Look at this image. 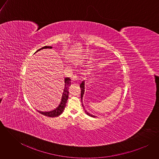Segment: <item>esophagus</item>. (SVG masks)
Wrapping results in <instances>:
<instances>
[{"label": "esophagus", "instance_id": "esophagus-1", "mask_svg": "<svg viewBox=\"0 0 159 159\" xmlns=\"http://www.w3.org/2000/svg\"><path fill=\"white\" fill-rule=\"evenodd\" d=\"M78 80H79V78L76 75H74L71 76V80L73 81H78Z\"/></svg>", "mask_w": 159, "mask_h": 159}]
</instances>
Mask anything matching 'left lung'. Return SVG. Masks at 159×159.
<instances>
[{
    "mask_svg": "<svg viewBox=\"0 0 159 159\" xmlns=\"http://www.w3.org/2000/svg\"><path fill=\"white\" fill-rule=\"evenodd\" d=\"M80 88H81V102H82V100H83V95H84V81H83L81 83V84H80ZM83 107V105H82ZM86 113L87 114L88 116H91V117H95V116L92 115L90 113H89L88 112H87L86 111H85Z\"/></svg>",
    "mask_w": 159,
    "mask_h": 159,
    "instance_id": "left-lung-1",
    "label": "left lung"
}]
</instances>
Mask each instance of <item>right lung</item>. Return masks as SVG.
I'll return each mask as SVG.
<instances>
[{"label":"right lung","mask_w":159,"mask_h":159,"mask_svg":"<svg viewBox=\"0 0 159 159\" xmlns=\"http://www.w3.org/2000/svg\"><path fill=\"white\" fill-rule=\"evenodd\" d=\"M45 48H52V47L51 46H45L44 47H42V48L38 49L35 52H38L39 51L45 49ZM71 86V80L69 78H65V88L64 89V92L62 93V99H61V102L60 105H59V107L56 108L55 110L51 111H48V112H42V111H38V112L39 113L42 114L44 116H48V117H57L59 115H61L62 113L64 110L65 109V107H66V103L67 102L68 98V94H69V87Z\"/></svg>","instance_id":"right-lung-1"}]
</instances>
